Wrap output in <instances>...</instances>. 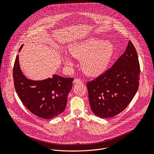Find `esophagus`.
<instances>
[{"instance_id":"esophagus-1","label":"esophagus","mask_w":154,"mask_h":154,"mask_svg":"<svg viewBox=\"0 0 154 154\" xmlns=\"http://www.w3.org/2000/svg\"><path fill=\"white\" fill-rule=\"evenodd\" d=\"M74 83H83V81L80 79H79V78H77L75 79H74V82H73Z\"/></svg>"}]
</instances>
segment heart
Wrapping results in <instances>:
<instances>
[{
    "instance_id": "1",
    "label": "heart",
    "mask_w": 154,
    "mask_h": 154,
    "mask_svg": "<svg viewBox=\"0 0 154 154\" xmlns=\"http://www.w3.org/2000/svg\"><path fill=\"white\" fill-rule=\"evenodd\" d=\"M69 52L72 57L81 60L82 68L86 74L96 76L107 68L113 54V48L108 41L91 38L74 44L70 48ZM64 62L68 66L72 65L67 57L64 58Z\"/></svg>"
}]
</instances>
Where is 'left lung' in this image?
<instances>
[{"label":"left lung","mask_w":154,"mask_h":154,"mask_svg":"<svg viewBox=\"0 0 154 154\" xmlns=\"http://www.w3.org/2000/svg\"><path fill=\"white\" fill-rule=\"evenodd\" d=\"M140 75L137 52L129 41L125 52L113 66L86 84L94 114L106 118L122 112L138 89Z\"/></svg>","instance_id":"8db88e82"}]
</instances>
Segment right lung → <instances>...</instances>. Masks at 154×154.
Returning a JSON list of instances; mask_svg holds the SVG:
<instances>
[{
	"mask_svg": "<svg viewBox=\"0 0 154 154\" xmlns=\"http://www.w3.org/2000/svg\"><path fill=\"white\" fill-rule=\"evenodd\" d=\"M13 77L18 97L35 115L48 119L58 116L64 110L73 78L54 75L52 78L41 81L29 80L20 70L18 55L14 61Z\"/></svg>",
	"mask_w": 154,
	"mask_h": 154,
	"instance_id": "1",
	"label": "right lung"
}]
</instances>
